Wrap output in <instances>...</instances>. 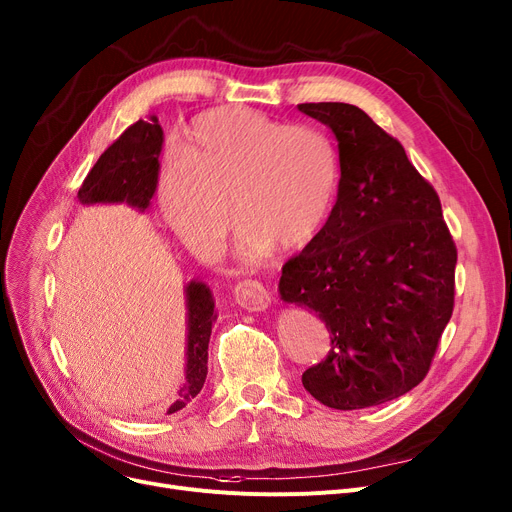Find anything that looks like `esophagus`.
Returning a JSON list of instances; mask_svg holds the SVG:
<instances>
[{"label": "esophagus", "instance_id": "obj_1", "mask_svg": "<svg viewBox=\"0 0 512 512\" xmlns=\"http://www.w3.org/2000/svg\"><path fill=\"white\" fill-rule=\"evenodd\" d=\"M234 299L242 309L247 311H265L272 303V294L261 282L245 280L236 286Z\"/></svg>", "mask_w": 512, "mask_h": 512}]
</instances>
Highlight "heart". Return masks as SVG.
Segmentation results:
<instances>
[{
  "label": "heart",
  "instance_id": "heart-1",
  "mask_svg": "<svg viewBox=\"0 0 512 512\" xmlns=\"http://www.w3.org/2000/svg\"><path fill=\"white\" fill-rule=\"evenodd\" d=\"M338 182V161L324 132L282 124L249 107L199 116L182 153L159 176V207L188 247L209 253L242 224L238 249L259 257L299 249L324 226ZM233 207L230 208L229 205Z\"/></svg>",
  "mask_w": 512,
  "mask_h": 512
}]
</instances>
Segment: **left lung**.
I'll return each mask as SVG.
<instances>
[{"mask_svg":"<svg viewBox=\"0 0 512 512\" xmlns=\"http://www.w3.org/2000/svg\"><path fill=\"white\" fill-rule=\"evenodd\" d=\"M338 141L330 218L286 261L280 299L324 321L332 348L303 373L321 405L353 411L413 390L454 305L456 247L442 205L402 145L351 103H301Z\"/></svg>","mask_w":512,"mask_h":512,"instance_id":"left-lung-1","label":"left lung"}]
</instances>
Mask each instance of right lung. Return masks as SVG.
Listing matches in <instances>:
<instances>
[{
	"label": "right lung",
	"instance_id": "add662e5",
	"mask_svg": "<svg viewBox=\"0 0 512 512\" xmlns=\"http://www.w3.org/2000/svg\"><path fill=\"white\" fill-rule=\"evenodd\" d=\"M164 147V130L157 120H139L126 128L120 139L107 147L78 191L83 205L126 203L147 211L157 191L159 155ZM186 299V367L178 400L168 415L184 409L203 388L207 378V346L215 324V301L207 284L191 280L184 286Z\"/></svg>",
	"mask_w": 512,
	"mask_h": 512
}]
</instances>
